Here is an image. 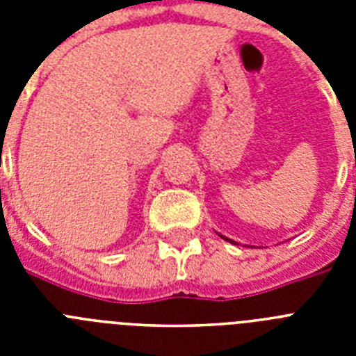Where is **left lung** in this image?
<instances>
[{"label":"left lung","instance_id":"8db88e82","mask_svg":"<svg viewBox=\"0 0 356 356\" xmlns=\"http://www.w3.org/2000/svg\"><path fill=\"white\" fill-rule=\"evenodd\" d=\"M221 237H222V235H221ZM222 238H225V241H229V238H226V237H222ZM229 242H232V244H234V241H229Z\"/></svg>","mask_w":356,"mask_h":356}]
</instances>
